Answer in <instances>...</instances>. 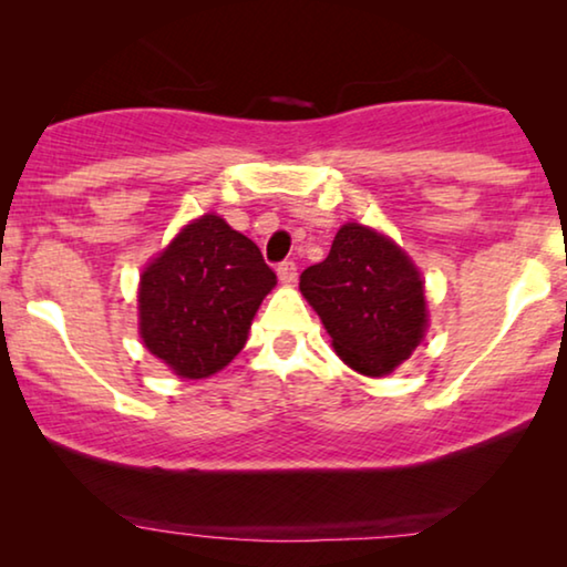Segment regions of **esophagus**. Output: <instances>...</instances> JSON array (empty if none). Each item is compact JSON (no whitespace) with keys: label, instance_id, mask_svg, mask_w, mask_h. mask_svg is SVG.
<instances>
[{"label":"esophagus","instance_id":"obj_1","mask_svg":"<svg viewBox=\"0 0 567 567\" xmlns=\"http://www.w3.org/2000/svg\"><path fill=\"white\" fill-rule=\"evenodd\" d=\"M278 281H281L284 286H291L293 281H297V262L284 260L281 266H278Z\"/></svg>","mask_w":567,"mask_h":567}]
</instances>
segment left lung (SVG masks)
<instances>
[{"mask_svg":"<svg viewBox=\"0 0 567 567\" xmlns=\"http://www.w3.org/2000/svg\"><path fill=\"white\" fill-rule=\"evenodd\" d=\"M299 289L320 315L336 353L359 374H392L429 328L413 260L363 224L338 229L330 255L301 274Z\"/></svg>","mask_w":567,"mask_h":567,"instance_id":"8db88e82","label":"left lung"}]
</instances>
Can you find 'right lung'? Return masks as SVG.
<instances>
[{
	"mask_svg": "<svg viewBox=\"0 0 567 567\" xmlns=\"http://www.w3.org/2000/svg\"><path fill=\"white\" fill-rule=\"evenodd\" d=\"M276 286L258 245L204 214L144 268L138 332L183 379H206L243 351L260 301Z\"/></svg>",
	"mask_w": 567,
	"mask_h": 567,
	"instance_id": "add662e5",
	"label": "right lung"
}]
</instances>
